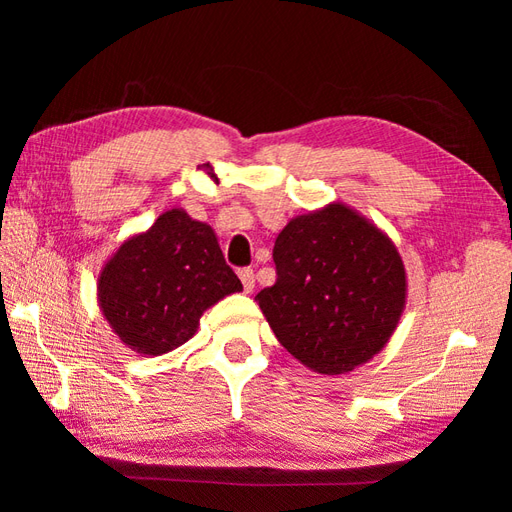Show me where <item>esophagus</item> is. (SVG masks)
<instances>
[{
  "label": "esophagus",
  "instance_id": "1",
  "mask_svg": "<svg viewBox=\"0 0 512 512\" xmlns=\"http://www.w3.org/2000/svg\"><path fill=\"white\" fill-rule=\"evenodd\" d=\"M239 279H242L244 284V292H253L255 290V273L250 268L239 270Z\"/></svg>",
  "mask_w": 512,
  "mask_h": 512
}]
</instances>
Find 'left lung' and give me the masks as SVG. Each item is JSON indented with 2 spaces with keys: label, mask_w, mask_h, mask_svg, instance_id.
<instances>
[{
  "label": "left lung",
  "mask_w": 512,
  "mask_h": 512,
  "mask_svg": "<svg viewBox=\"0 0 512 512\" xmlns=\"http://www.w3.org/2000/svg\"><path fill=\"white\" fill-rule=\"evenodd\" d=\"M275 286L255 301L301 365L339 376L383 352L407 303L396 244L343 202L297 215L279 233Z\"/></svg>",
  "instance_id": "obj_1"
}]
</instances>
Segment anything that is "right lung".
Masks as SVG:
<instances>
[{
	"instance_id": "add662e5",
	"label": "right lung",
	"mask_w": 512,
	"mask_h": 512,
	"mask_svg": "<svg viewBox=\"0 0 512 512\" xmlns=\"http://www.w3.org/2000/svg\"><path fill=\"white\" fill-rule=\"evenodd\" d=\"M242 290L209 224L169 209L147 231L127 237L103 264L96 299L123 345L162 356L198 332L200 317Z\"/></svg>"
}]
</instances>
